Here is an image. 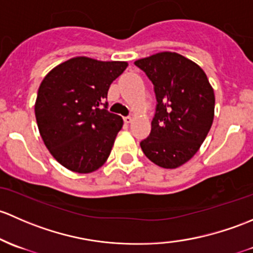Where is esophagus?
Instances as JSON below:
<instances>
[{
  "label": "esophagus",
  "instance_id": "obj_1",
  "mask_svg": "<svg viewBox=\"0 0 253 253\" xmlns=\"http://www.w3.org/2000/svg\"><path fill=\"white\" fill-rule=\"evenodd\" d=\"M123 121H124V123L129 124V123H131L132 118H131V117H130V116H126V117H124V118H123Z\"/></svg>",
  "mask_w": 253,
  "mask_h": 253
}]
</instances>
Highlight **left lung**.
Instances as JSON below:
<instances>
[{
  "mask_svg": "<svg viewBox=\"0 0 253 253\" xmlns=\"http://www.w3.org/2000/svg\"><path fill=\"white\" fill-rule=\"evenodd\" d=\"M135 66L152 82L157 101L141 150L155 165L176 168L197 152L212 126L213 88L204 70L174 52L139 59Z\"/></svg>",
  "mask_w": 253,
  "mask_h": 253,
  "instance_id": "left-lung-1",
  "label": "left lung"
}]
</instances>
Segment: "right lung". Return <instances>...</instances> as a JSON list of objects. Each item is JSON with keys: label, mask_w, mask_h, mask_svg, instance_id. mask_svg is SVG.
<instances>
[{"label": "right lung", "mask_w": 253, "mask_h": 253, "mask_svg": "<svg viewBox=\"0 0 253 253\" xmlns=\"http://www.w3.org/2000/svg\"><path fill=\"white\" fill-rule=\"evenodd\" d=\"M126 62L77 57L52 69L39 87V131L57 162L91 173L107 161L123 119L108 111V88Z\"/></svg>", "instance_id": "obj_1"}]
</instances>
